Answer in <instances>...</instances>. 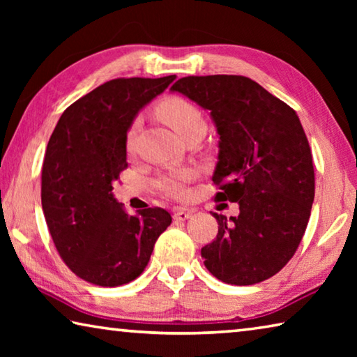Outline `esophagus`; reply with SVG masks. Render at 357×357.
I'll return each instance as SVG.
<instances>
[{
    "mask_svg": "<svg viewBox=\"0 0 357 357\" xmlns=\"http://www.w3.org/2000/svg\"><path fill=\"white\" fill-rule=\"evenodd\" d=\"M190 217H192V211H187V209H178L174 211L173 214V219L179 222H185L187 219H190Z\"/></svg>",
    "mask_w": 357,
    "mask_h": 357,
    "instance_id": "obj_1",
    "label": "esophagus"
}]
</instances>
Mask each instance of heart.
Listing matches in <instances>:
<instances>
[{
    "mask_svg": "<svg viewBox=\"0 0 357 357\" xmlns=\"http://www.w3.org/2000/svg\"><path fill=\"white\" fill-rule=\"evenodd\" d=\"M159 116L176 132L179 137H184L189 132L204 128V119L202 112L190 104L189 100L181 98H170L165 102H162L157 108ZM137 124H132L128 134V148L132 149L134 146ZM193 178V172L189 168H179V170H170L162 173L155 181L157 189L168 197L184 198L189 195V187L187 183Z\"/></svg>",
    "mask_w": 357,
    "mask_h": 357,
    "instance_id": "1",
    "label": "heart"
}]
</instances>
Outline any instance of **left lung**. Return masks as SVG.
<instances>
[{
	"instance_id": "left-lung-1",
	"label": "left lung",
	"mask_w": 357,
	"mask_h": 357,
	"mask_svg": "<svg viewBox=\"0 0 357 357\" xmlns=\"http://www.w3.org/2000/svg\"><path fill=\"white\" fill-rule=\"evenodd\" d=\"M208 110L219 135L217 200L239 215L214 217L219 233L204 266L231 285L263 282L285 266L304 236L315 198L305 132L285 102L243 75L184 77L170 88Z\"/></svg>"
}]
</instances>
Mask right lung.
I'll list each match as a JSON object with an SVG mask.
<instances>
[{"mask_svg":"<svg viewBox=\"0 0 357 357\" xmlns=\"http://www.w3.org/2000/svg\"><path fill=\"white\" fill-rule=\"evenodd\" d=\"M176 75L116 78L64 110L42 165V209L52 239L72 273L99 287L140 275L157 238L172 223L162 208L129 215L113 195L128 167L126 142L135 116Z\"/></svg>","mask_w":357,"mask_h":357,"instance_id":"right-lung-1","label":"right lung"}]
</instances>
